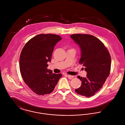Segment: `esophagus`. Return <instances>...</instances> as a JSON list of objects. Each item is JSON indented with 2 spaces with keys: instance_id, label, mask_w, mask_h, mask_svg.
<instances>
[{
  "instance_id": "obj_1",
  "label": "esophagus",
  "mask_w": 125,
  "mask_h": 125,
  "mask_svg": "<svg viewBox=\"0 0 125 125\" xmlns=\"http://www.w3.org/2000/svg\"><path fill=\"white\" fill-rule=\"evenodd\" d=\"M67 77H68V78L69 79H73V78L74 77V76L69 75H67Z\"/></svg>"
}]
</instances>
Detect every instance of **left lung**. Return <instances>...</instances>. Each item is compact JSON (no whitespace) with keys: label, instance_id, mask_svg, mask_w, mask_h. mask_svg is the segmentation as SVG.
<instances>
[{"label":"left lung","instance_id":"obj_1","mask_svg":"<svg viewBox=\"0 0 125 125\" xmlns=\"http://www.w3.org/2000/svg\"><path fill=\"white\" fill-rule=\"evenodd\" d=\"M70 37L80 47L79 63L83 64L87 72L86 78L78 76L82 81V85L75 91L80 95L89 97L102 87L109 76L111 56L104 44L93 35L75 34Z\"/></svg>","mask_w":125,"mask_h":125}]
</instances>
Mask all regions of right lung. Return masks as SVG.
<instances>
[{"label":"right lung","mask_w":125,"mask_h":125,"mask_svg":"<svg viewBox=\"0 0 125 125\" xmlns=\"http://www.w3.org/2000/svg\"><path fill=\"white\" fill-rule=\"evenodd\" d=\"M61 39V36L56 34H40L27 42L21 51L19 60L21 76L37 94L52 93L62 76L47 69L54 46Z\"/></svg>","instance_id":"right-lung-1"}]
</instances>
